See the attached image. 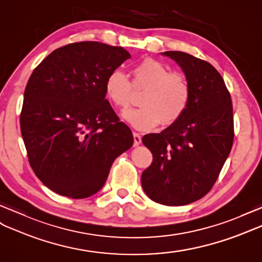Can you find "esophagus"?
<instances>
[{
  "label": "esophagus",
  "instance_id": "obj_1",
  "mask_svg": "<svg viewBox=\"0 0 262 262\" xmlns=\"http://www.w3.org/2000/svg\"><path fill=\"white\" fill-rule=\"evenodd\" d=\"M133 144H135V146H138L140 143H141V137H140L139 133L137 132H133Z\"/></svg>",
  "mask_w": 262,
  "mask_h": 262
}]
</instances>
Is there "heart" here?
<instances>
[{
    "label": "heart",
    "instance_id": "obj_1",
    "mask_svg": "<svg viewBox=\"0 0 262 262\" xmlns=\"http://www.w3.org/2000/svg\"><path fill=\"white\" fill-rule=\"evenodd\" d=\"M132 88L144 90L138 109L122 113L123 119L137 130L149 131L159 124L170 125L186 112L191 98L187 76L170 72L162 62L145 59L132 69V82L120 70H114L105 81V94L113 105L124 109L130 103Z\"/></svg>",
    "mask_w": 262,
    "mask_h": 262
}]
</instances>
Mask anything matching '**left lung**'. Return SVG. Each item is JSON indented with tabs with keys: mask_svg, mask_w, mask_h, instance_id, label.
<instances>
[{
	"mask_svg": "<svg viewBox=\"0 0 262 262\" xmlns=\"http://www.w3.org/2000/svg\"><path fill=\"white\" fill-rule=\"evenodd\" d=\"M162 54L181 67L191 98L177 122L142 138L153 160L142 172L141 183L153 201L184 206L211 190L231 151L232 101L222 76L209 62L180 51Z\"/></svg>",
	"mask_w": 262,
	"mask_h": 262,
	"instance_id": "obj_1",
	"label": "left lung"
}]
</instances>
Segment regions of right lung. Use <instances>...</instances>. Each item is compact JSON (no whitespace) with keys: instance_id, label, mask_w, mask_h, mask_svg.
<instances>
[{"instance_id":"add662e5","label":"right lung","mask_w":262,"mask_h":262,"mask_svg":"<svg viewBox=\"0 0 262 262\" xmlns=\"http://www.w3.org/2000/svg\"><path fill=\"white\" fill-rule=\"evenodd\" d=\"M130 59L121 47L85 41L54 50L24 91L21 133L31 168L57 194L83 199L104 186L132 132L105 99L107 76Z\"/></svg>"}]
</instances>
